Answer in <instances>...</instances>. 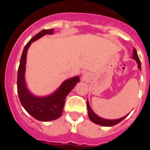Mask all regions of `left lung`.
I'll use <instances>...</instances> for the list:
<instances>
[{
	"mask_svg": "<svg viewBox=\"0 0 150 150\" xmlns=\"http://www.w3.org/2000/svg\"><path fill=\"white\" fill-rule=\"evenodd\" d=\"M132 58L134 59L136 62H137V64H138V68L140 70H141V64H140V61L139 59V57L137 55V51L135 49L133 50V54H132ZM87 104V109H88V117H89L90 120L91 122H93L94 123L98 125H102V126H113L115 125L120 123V122L122 121L125 118L127 117L128 115L125 116L124 117H122L120 119H117V120H105V119H103V118L100 117L98 115H96L94 112V111L91 110V107L89 105V103H88V100H87L86 102Z\"/></svg>",
	"mask_w": 150,
	"mask_h": 150,
	"instance_id": "left-lung-1",
	"label": "left lung"
}]
</instances>
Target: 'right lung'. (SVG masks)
Here are the masks:
<instances>
[{"label": "right lung", "instance_id": "add662e5", "mask_svg": "<svg viewBox=\"0 0 150 150\" xmlns=\"http://www.w3.org/2000/svg\"><path fill=\"white\" fill-rule=\"evenodd\" d=\"M53 30L54 29L42 30L30 40L22 52L18 69L17 91L21 104L25 110L34 119L43 122L55 120L62 116L66 97L79 81L78 76L67 79L54 93L46 97L34 96L27 88L25 79V72L28 50L32 42L46 34H52Z\"/></svg>", "mask_w": 150, "mask_h": 150}]
</instances>
